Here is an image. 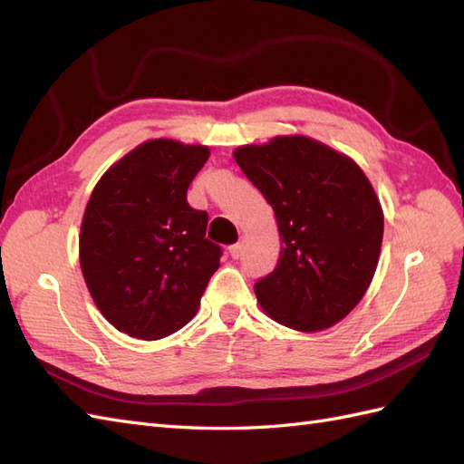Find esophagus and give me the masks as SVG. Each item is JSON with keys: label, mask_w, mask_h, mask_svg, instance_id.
I'll return each mask as SVG.
<instances>
[{"label": "esophagus", "mask_w": 464, "mask_h": 464, "mask_svg": "<svg viewBox=\"0 0 464 464\" xmlns=\"http://www.w3.org/2000/svg\"><path fill=\"white\" fill-rule=\"evenodd\" d=\"M230 257H232V259H240V257H242V244L230 246Z\"/></svg>", "instance_id": "1"}]
</instances>
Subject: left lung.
<instances>
[{"instance_id":"8db88e82","label":"left lung","mask_w":464,"mask_h":464,"mask_svg":"<svg viewBox=\"0 0 464 464\" xmlns=\"http://www.w3.org/2000/svg\"><path fill=\"white\" fill-rule=\"evenodd\" d=\"M234 160L275 210L276 269L254 290L263 312L294 331L333 327L370 288L383 210L362 168L304 135L244 145Z\"/></svg>"}]
</instances>
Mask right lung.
<instances>
[{
	"mask_svg": "<svg viewBox=\"0 0 464 464\" xmlns=\"http://www.w3.org/2000/svg\"><path fill=\"white\" fill-rule=\"evenodd\" d=\"M208 147L150 139L98 179L79 234V261L101 314L118 331L157 341L199 310L222 249L205 237L208 215L188 188Z\"/></svg>",
	"mask_w": 464,
	"mask_h": 464,
	"instance_id": "right-lung-1",
	"label": "right lung"
}]
</instances>
